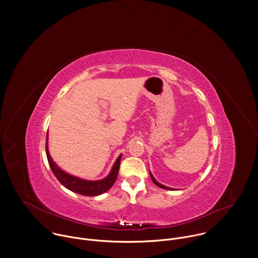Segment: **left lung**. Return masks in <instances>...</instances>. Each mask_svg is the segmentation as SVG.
<instances>
[{
    "instance_id": "left-lung-1",
    "label": "left lung",
    "mask_w": 258,
    "mask_h": 258,
    "mask_svg": "<svg viewBox=\"0 0 258 258\" xmlns=\"http://www.w3.org/2000/svg\"><path fill=\"white\" fill-rule=\"evenodd\" d=\"M150 175H151V178H152V180H153V182L157 185V186H159V187H161V188H164V189H167V190H175L174 188H171V187H168V186H165V185H163V184H161V183H159L156 179H155V177L153 176V174L150 172Z\"/></svg>"
}]
</instances>
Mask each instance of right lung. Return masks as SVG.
<instances>
[{
	"instance_id": "right-lung-1",
	"label": "right lung",
	"mask_w": 258,
	"mask_h": 258,
	"mask_svg": "<svg viewBox=\"0 0 258 258\" xmlns=\"http://www.w3.org/2000/svg\"><path fill=\"white\" fill-rule=\"evenodd\" d=\"M47 141H48V134L46 135V147H45L48 164L51 168V171L54 174V176L66 188L70 189L71 191H74L76 194L86 196V197L100 196L111 188V186L115 182L117 174H118L121 155L118 156V158L116 159V161L114 162V164L111 168V171L109 172V174L105 178L100 179V180H86V179H82V178L73 176V175L64 172L63 170H61L54 163V161L52 160V158L49 155Z\"/></svg>"
}]
</instances>
